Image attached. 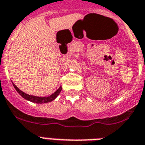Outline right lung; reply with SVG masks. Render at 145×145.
Wrapping results in <instances>:
<instances>
[{
  "label": "right lung",
  "mask_w": 145,
  "mask_h": 145,
  "mask_svg": "<svg viewBox=\"0 0 145 145\" xmlns=\"http://www.w3.org/2000/svg\"><path fill=\"white\" fill-rule=\"evenodd\" d=\"M13 86L16 89V91L21 95V96L25 99L27 101H29L31 102H34V103H37V104H44V103H48L50 102V101H53L54 99H56L57 98L58 95H59V93H61V87H60L54 93H52V95H50V96L47 97H39V96H35V95H28L27 93H24L23 91H21V89H19L18 87H17L16 85H15V84H13Z\"/></svg>",
  "instance_id": "add662e5"
}]
</instances>
